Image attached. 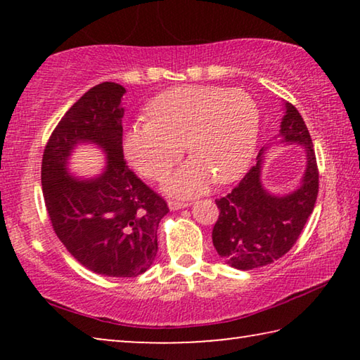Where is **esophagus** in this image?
Listing matches in <instances>:
<instances>
[{"label": "esophagus", "instance_id": "34e87169", "mask_svg": "<svg viewBox=\"0 0 360 360\" xmlns=\"http://www.w3.org/2000/svg\"><path fill=\"white\" fill-rule=\"evenodd\" d=\"M188 205H191V203L181 202V200H169V202H168L169 210H173V211L181 210V208H186V206H188Z\"/></svg>", "mask_w": 360, "mask_h": 360}]
</instances>
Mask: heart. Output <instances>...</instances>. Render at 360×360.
Returning a JSON list of instances; mask_svg holds the SVG:
<instances>
[{"label": "heart", "mask_w": 360, "mask_h": 360, "mask_svg": "<svg viewBox=\"0 0 360 360\" xmlns=\"http://www.w3.org/2000/svg\"><path fill=\"white\" fill-rule=\"evenodd\" d=\"M148 115V124L125 131L124 152L139 174L158 181L181 160L186 144L192 162L168 179L169 192H202L211 179L230 184L251 165L260 112L245 90L182 85L157 95Z\"/></svg>", "instance_id": "b5f03b06"}]
</instances>
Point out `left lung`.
<instances>
[{
    "mask_svg": "<svg viewBox=\"0 0 360 360\" xmlns=\"http://www.w3.org/2000/svg\"><path fill=\"white\" fill-rule=\"evenodd\" d=\"M281 122L284 143H297L307 152L302 184L288 195H273L262 184L264 149L233 191L216 200L219 219L212 229L217 254L236 270H254L283 257L300 236L314 210L319 172L313 141L300 112L285 103Z\"/></svg>",
    "mask_w": 360,
    "mask_h": 360,
    "instance_id": "left-lung-1",
    "label": "left lung"
}]
</instances>
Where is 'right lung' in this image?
<instances>
[{
  "label": "right lung",
  "instance_id": "1",
  "mask_svg": "<svg viewBox=\"0 0 360 360\" xmlns=\"http://www.w3.org/2000/svg\"><path fill=\"white\" fill-rule=\"evenodd\" d=\"M124 94L115 82L85 92L52 131L41 167L46 208L58 240L79 264L112 278L138 276L154 264L158 224L169 211L165 200L127 167ZM84 142L107 154V167L95 179L68 173L70 152Z\"/></svg>",
  "mask_w": 360,
  "mask_h": 360
}]
</instances>
